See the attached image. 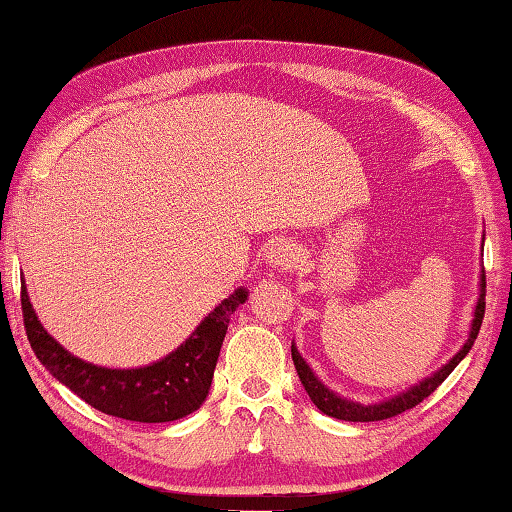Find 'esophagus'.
Returning <instances> with one entry per match:
<instances>
[{
    "mask_svg": "<svg viewBox=\"0 0 512 512\" xmlns=\"http://www.w3.org/2000/svg\"><path fill=\"white\" fill-rule=\"evenodd\" d=\"M299 249L295 242L290 240H279L274 242V245L267 249V263H270L274 270L279 272H288L292 267H297L299 263Z\"/></svg>",
    "mask_w": 512,
    "mask_h": 512,
    "instance_id": "obj_1",
    "label": "esophagus"
}]
</instances>
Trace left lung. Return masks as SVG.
Wrapping results in <instances>:
<instances>
[{"label": "left lung", "mask_w": 512, "mask_h": 512, "mask_svg": "<svg viewBox=\"0 0 512 512\" xmlns=\"http://www.w3.org/2000/svg\"><path fill=\"white\" fill-rule=\"evenodd\" d=\"M483 315H485V272L481 274V295L479 301H476V313H474V322H472V331H469V338L465 342V347L458 351V354L449 360V363L442 367V370L435 372L429 379H424L420 385H413L404 395H397L395 399L383 401V404H374V406H360L354 404V401H347L338 395H333L329 388L315 379V374L311 372V367L306 365V360L299 356V351L292 345V363H295V370L299 374L301 383L311 397L313 404L322 410L324 415L335 417V420H345V422H379V420H388V417L401 415L404 410L415 408L420 401H424L431 392L438 388V385L447 379V376L454 372V367L463 360L469 349H472L476 335L481 331L483 324Z\"/></svg>", "instance_id": "obj_1"}]
</instances>
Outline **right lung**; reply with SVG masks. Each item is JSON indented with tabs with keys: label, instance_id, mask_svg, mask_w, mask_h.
I'll return each mask as SVG.
<instances>
[{
	"label": "right lung",
	"instance_id": "add662e5",
	"mask_svg": "<svg viewBox=\"0 0 512 512\" xmlns=\"http://www.w3.org/2000/svg\"><path fill=\"white\" fill-rule=\"evenodd\" d=\"M245 299L247 290L238 288L204 317V322L177 351L158 363L138 370H108L86 363L58 345L38 322L24 279L20 292L24 329L31 349L54 379L106 415L145 424L181 420L204 404L229 320Z\"/></svg>",
	"mask_w": 512,
	"mask_h": 512
}]
</instances>
